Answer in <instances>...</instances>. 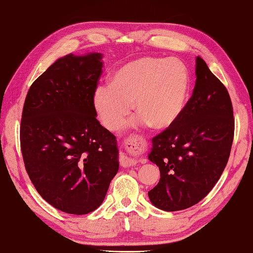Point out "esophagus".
<instances>
[{"label":"esophagus","mask_w":253,"mask_h":253,"mask_svg":"<svg viewBox=\"0 0 253 253\" xmlns=\"http://www.w3.org/2000/svg\"><path fill=\"white\" fill-rule=\"evenodd\" d=\"M126 151L122 153L121 165L125 167L134 166L138 162V155L146 148V144L140 138H126L125 143Z\"/></svg>","instance_id":"1"}]
</instances>
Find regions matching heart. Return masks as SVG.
Listing matches in <instances>:
<instances>
[{
  "instance_id": "heart-1",
  "label": "heart",
  "mask_w": 253,
  "mask_h": 253,
  "mask_svg": "<svg viewBox=\"0 0 253 253\" xmlns=\"http://www.w3.org/2000/svg\"><path fill=\"white\" fill-rule=\"evenodd\" d=\"M189 90V72L181 62L143 56L120 66L112 74L109 87H98L94 107L102 125L110 131L123 125L132 104L137 113L132 126H152L165 131L181 118Z\"/></svg>"
}]
</instances>
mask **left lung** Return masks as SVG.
Segmentation results:
<instances>
[{
	"instance_id": "obj_1",
	"label": "left lung",
	"mask_w": 253,
	"mask_h": 253,
	"mask_svg": "<svg viewBox=\"0 0 253 253\" xmlns=\"http://www.w3.org/2000/svg\"><path fill=\"white\" fill-rule=\"evenodd\" d=\"M195 86L181 118L153 137L148 159L161 179L148 192L153 205L166 212L184 210L209 194L227 165L235 120L227 89L205 61L195 62Z\"/></svg>"
}]
</instances>
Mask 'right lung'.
<instances>
[{
  "label": "right lung",
  "mask_w": 253,
  "mask_h": 253,
  "mask_svg": "<svg viewBox=\"0 0 253 253\" xmlns=\"http://www.w3.org/2000/svg\"><path fill=\"white\" fill-rule=\"evenodd\" d=\"M101 59V53L58 59L30 86L24 104L26 171L42 199L68 214L99 208L119 169L116 136L96 119Z\"/></svg>",
  "instance_id": "obj_1"
}]
</instances>
